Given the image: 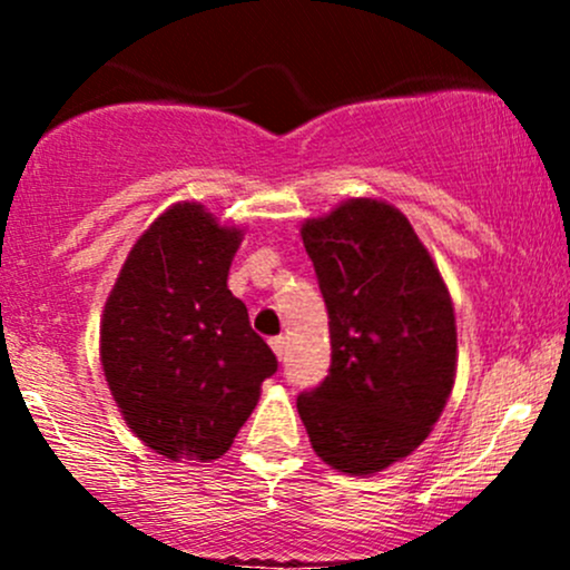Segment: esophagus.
Returning a JSON list of instances; mask_svg holds the SVG:
<instances>
[{"instance_id":"esophagus-1","label":"esophagus","mask_w":570,"mask_h":570,"mask_svg":"<svg viewBox=\"0 0 570 570\" xmlns=\"http://www.w3.org/2000/svg\"><path fill=\"white\" fill-rule=\"evenodd\" d=\"M271 348L281 358V356H284V351H286V340L284 337H271Z\"/></svg>"}]
</instances>
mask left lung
Returning <instances> with one entry per match:
<instances>
[{"mask_svg": "<svg viewBox=\"0 0 570 570\" xmlns=\"http://www.w3.org/2000/svg\"><path fill=\"white\" fill-rule=\"evenodd\" d=\"M330 313V375L297 396L313 450L345 474H375L426 436L455 381V313L402 212L353 198L303 225Z\"/></svg>", "mask_w": 570, "mask_h": 570, "instance_id": "1", "label": "left lung"}]
</instances>
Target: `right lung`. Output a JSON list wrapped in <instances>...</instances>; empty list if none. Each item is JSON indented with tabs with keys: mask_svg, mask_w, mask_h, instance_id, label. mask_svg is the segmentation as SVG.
Masks as SVG:
<instances>
[{
	"mask_svg": "<svg viewBox=\"0 0 570 570\" xmlns=\"http://www.w3.org/2000/svg\"><path fill=\"white\" fill-rule=\"evenodd\" d=\"M240 230L179 203L130 248L101 322V364L134 434L171 461L225 455L276 353L227 289Z\"/></svg>",
	"mask_w": 570,
	"mask_h": 570,
	"instance_id": "1",
	"label": "right lung"
}]
</instances>
